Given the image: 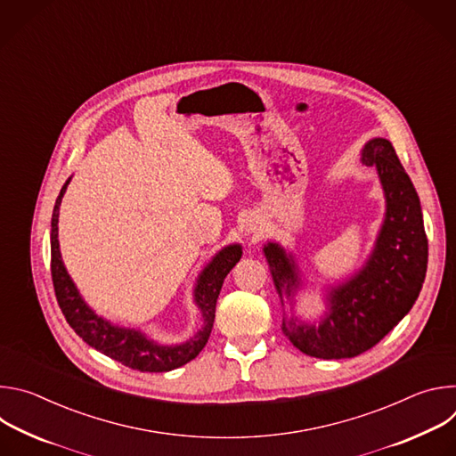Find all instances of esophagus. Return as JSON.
Listing matches in <instances>:
<instances>
[{
	"label": "esophagus",
	"instance_id": "esophagus-1",
	"mask_svg": "<svg viewBox=\"0 0 456 456\" xmlns=\"http://www.w3.org/2000/svg\"><path fill=\"white\" fill-rule=\"evenodd\" d=\"M247 234H252V236H257L259 232H262V225H259L257 222H254V220H250L248 224H247Z\"/></svg>",
	"mask_w": 456,
	"mask_h": 456
}]
</instances>
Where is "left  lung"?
Listing matches in <instances>:
<instances>
[{
  "label": "left lung",
  "mask_w": 456,
  "mask_h": 456,
  "mask_svg": "<svg viewBox=\"0 0 456 456\" xmlns=\"http://www.w3.org/2000/svg\"><path fill=\"white\" fill-rule=\"evenodd\" d=\"M361 162L377 171L386 211L373 248L361 269L324 285V310L317 321L296 315V296L305 289L297 259L278 241L264 254L283 306V334L303 354L348 359L375 346L415 305L428 269V238L419 194L392 142L370 139ZM291 306V315L284 305Z\"/></svg>",
  "instance_id": "8db88e82"
}]
</instances>
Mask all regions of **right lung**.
<instances>
[{
  "instance_id": "add662e5",
  "label": "right lung",
  "mask_w": 456,
  "mask_h": 456,
  "mask_svg": "<svg viewBox=\"0 0 456 456\" xmlns=\"http://www.w3.org/2000/svg\"><path fill=\"white\" fill-rule=\"evenodd\" d=\"M72 176L61 187L59 197L52 213V229H50V250H52V281L57 303L67 317L76 334L92 348L101 354L122 362L127 368L139 371H171L183 366L185 362L197 357L206 346L213 322L216 299L220 296L225 276L240 262L243 254L240 243H231L222 247L211 262L202 269L192 289V301L197 305L202 315L200 330L178 345H160L153 338L146 336L139 329L118 327L111 321L99 315L81 296L77 285L70 278L67 267L61 257L59 248V208L61 200L67 192Z\"/></svg>"
}]
</instances>
